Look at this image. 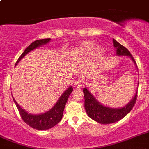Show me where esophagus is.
Segmentation results:
<instances>
[{
	"label": "esophagus",
	"mask_w": 149,
	"mask_h": 149,
	"mask_svg": "<svg viewBox=\"0 0 149 149\" xmlns=\"http://www.w3.org/2000/svg\"><path fill=\"white\" fill-rule=\"evenodd\" d=\"M84 84V81H82L81 79H78L74 82V87H75V88H81Z\"/></svg>",
	"instance_id": "34e87169"
}]
</instances>
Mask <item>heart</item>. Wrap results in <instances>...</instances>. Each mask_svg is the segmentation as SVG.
<instances>
[{
    "instance_id": "obj_1",
    "label": "heart",
    "mask_w": 149,
    "mask_h": 149,
    "mask_svg": "<svg viewBox=\"0 0 149 149\" xmlns=\"http://www.w3.org/2000/svg\"><path fill=\"white\" fill-rule=\"evenodd\" d=\"M94 47L93 42L92 41H86L83 44H81L79 47H77L76 49V53L78 55L81 56H87L91 53ZM103 52L102 48L99 47L96 49V54L97 55H100Z\"/></svg>"
}]
</instances>
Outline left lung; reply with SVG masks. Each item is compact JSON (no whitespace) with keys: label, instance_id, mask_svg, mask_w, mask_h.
<instances>
[{"label":"left lung","instance_id":"obj_1","mask_svg":"<svg viewBox=\"0 0 149 149\" xmlns=\"http://www.w3.org/2000/svg\"><path fill=\"white\" fill-rule=\"evenodd\" d=\"M114 47L117 49V55L118 56H128L132 59L133 62L136 63L135 59H133V56L130 53L125 47L119 44L118 41L113 39ZM84 107L88 116L93 120L99 122L100 124H111L118 120H121L124 117L131 111L133 106L136 102L137 93L136 91L135 96L131 100L129 103L121 109H111L106 107L101 104L93 96V95L88 91L87 88H84Z\"/></svg>","mask_w":149,"mask_h":149}]
</instances>
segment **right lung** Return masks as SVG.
Segmentation results:
<instances>
[{
    "label": "right lung",
    "mask_w": 149,
    "mask_h": 149,
    "mask_svg": "<svg viewBox=\"0 0 149 149\" xmlns=\"http://www.w3.org/2000/svg\"><path fill=\"white\" fill-rule=\"evenodd\" d=\"M49 40H50V38H46V39L35 40L33 43H31L25 49V51L20 56L19 58L18 59V60L16 62V65H17L19 63V62L27 53L31 51L32 49H35V48L38 47H40L41 45L47 44ZM72 91H73L72 87H70L69 88L67 89L62 93V95L60 96L59 100L56 103V105L50 110H49L47 112L44 113V114H29L24 109H22L19 105H18V103L14 99L13 100L15 104L16 105V107H17L18 110H19L20 116H21L22 119L23 120V121L25 123H26L28 125L30 126L31 127L34 128V129L39 130H48L49 128L53 127L54 126L56 125L60 121L62 118L63 111H64L65 106V104L67 102V100H68L70 94L72 93Z\"/></svg>",
    "instance_id": "right-lung-1"
}]
</instances>
